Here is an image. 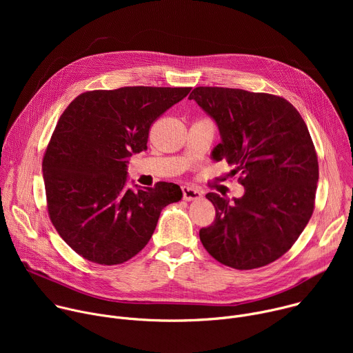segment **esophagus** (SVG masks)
I'll list each match as a JSON object with an SVG mask.
<instances>
[{"instance_id": "1", "label": "esophagus", "mask_w": 353, "mask_h": 353, "mask_svg": "<svg viewBox=\"0 0 353 353\" xmlns=\"http://www.w3.org/2000/svg\"><path fill=\"white\" fill-rule=\"evenodd\" d=\"M181 191H183V198L185 201H196V199L203 196V192H201L196 188H194V187H190V185H183Z\"/></svg>"}]
</instances>
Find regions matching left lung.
<instances>
[{"mask_svg":"<svg viewBox=\"0 0 353 353\" xmlns=\"http://www.w3.org/2000/svg\"><path fill=\"white\" fill-rule=\"evenodd\" d=\"M218 125L212 159L226 161L244 187L240 198L208 192L215 222L199 239L219 263L264 267L293 245L309 223L319 162L307 125L283 97L243 89L198 86L190 93Z\"/></svg>","mask_w":353,"mask_h":353,"instance_id":"obj_1","label":"left lung"}]
</instances>
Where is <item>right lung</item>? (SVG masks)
<instances>
[{"label":"right lung","instance_id":"add662e5","mask_svg":"<svg viewBox=\"0 0 353 353\" xmlns=\"http://www.w3.org/2000/svg\"><path fill=\"white\" fill-rule=\"evenodd\" d=\"M191 88L125 86L75 97L43 158L48 215L83 259L116 265L152 237L162 210L181 199L177 184L127 187V165L145 150L149 128Z\"/></svg>","mask_w":353,"mask_h":353}]
</instances>
